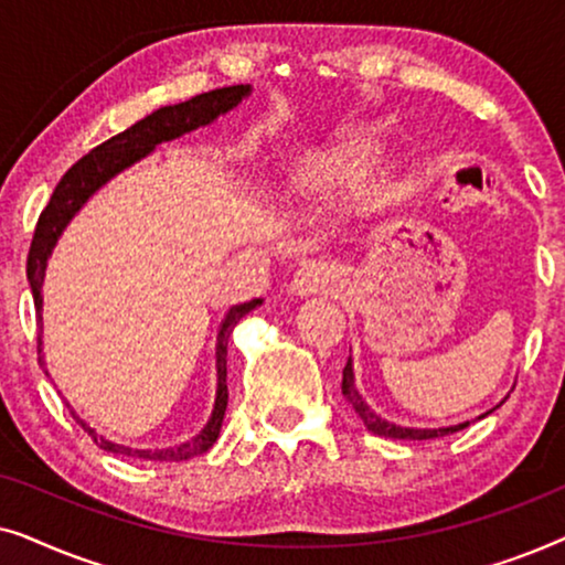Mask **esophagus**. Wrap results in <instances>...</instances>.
Listing matches in <instances>:
<instances>
[{
    "label": "esophagus",
    "instance_id": "1",
    "mask_svg": "<svg viewBox=\"0 0 565 565\" xmlns=\"http://www.w3.org/2000/svg\"><path fill=\"white\" fill-rule=\"evenodd\" d=\"M331 282H334V273H331L329 265H323V262H308V265H303L292 275L290 292L300 298L316 296V292L327 290Z\"/></svg>",
    "mask_w": 565,
    "mask_h": 565
}]
</instances>
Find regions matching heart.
Wrapping results in <instances>:
<instances>
[{"label": "heart", "mask_w": 565, "mask_h": 565, "mask_svg": "<svg viewBox=\"0 0 565 565\" xmlns=\"http://www.w3.org/2000/svg\"><path fill=\"white\" fill-rule=\"evenodd\" d=\"M373 161L375 157L370 146H347L344 151L337 153V157L321 161V164L316 167L313 180L323 184V188H352V184H360L365 180Z\"/></svg>", "instance_id": "1"}]
</instances>
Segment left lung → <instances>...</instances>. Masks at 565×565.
<instances>
[{
    "label": "left lung",
    "mask_w": 565,
    "mask_h": 565,
    "mask_svg": "<svg viewBox=\"0 0 565 565\" xmlns=\"http://www.w3.org/2000/svg\"><path fill=\"white\" fill-rule=\"evenodd\" d=\"M342 393L344 398L350 401L354 412H358V416L362 419V424L373 431V435L377 437H388V439H435V437H445V435H452V431L458 429H466L470 422H462V424H452V427H401V424L396 422H388L385 416L375 414L373 408L367 406V401L362 398V393L358 391V385H354V367H352V358L347 360L344 365V373H342ZM504 404V401H501ZM499 404V406H501ZM493 406V408H499ZM493 408H489V412L478 416V419H483V416H489Z\"/></svg>",
    "instance_id": "8db88e82"
}]
</instances>
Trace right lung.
<instances>
[{"instance_id":"obj_1","label":"right lung","mask_w":565,"mask_h":565,"mask_svg":"<svg viewBox=\"0 0 565 565\" xmlns=\"http://www.w3.org/2000/svg\"><path fill=\"white\" fill-rule=\"evenodd\" d=\"M252 95V84H236V87H223L213 92H203V95H195L192 99H184V103L167 105L146 115L143 120L134 122V126L122 130V134L113 136L110 141L99 143L97 149H92L87 157H82L76 164L68 169V172L61 177V182L53 190L49 205L43 207L41 218H38L33 244H30L28 254V282L30 290H33L35 308H38V327L43 321V277L45 267H49V257L53 254V246H56L58 236L64 234V228L72 223L76 213L82 211L84 203L95 195L99 188H105L113 177L126 172L128 167L138 164V161L149 157V153L157 149L159 143L174 141L184 134H192V130L211 126L213 120H218L221 115L234 110L236 105H242V99ZM262 306V298L246 300V303L231 306L226 316H223L218 337H215V373H218V383H215V404L213 414L203 429L198 431L195 437L188 439V443L174 445V447H161V450H134V447L118 445L113 439L97 435L95 429L89 427L87 422L79 419L72 406V416L82 424L84 431L95 439V443L103 447V450L113 455H130V458H143V460H188L195 458V455H203L211 450L215 439L221 435L223 416H226L228 406V385H226V352H228V337L238 321L244 319L246 313L254 311V308ZM38 360L45 367L43 358V327L38 331ZM49 373V370H45Z\"/></svg>"}]
</instances>
